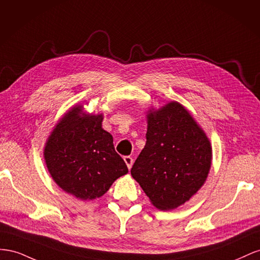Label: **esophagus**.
<instances>
[{
  "label": "esophagus",
  "mask_w": 260,
  "mask_h": 260,
  "mask_svg": "<svg viewBox=\"0 0 260 260\" xmlns=\"http://www.w3.org/2000/svg\"><path fill=\"white\" fill-rule=\"evenodd\" d=\"M124 161H125L126 166H127V168H128V169H131V168H132V166H133V162H134V160H133V158H132V157H129V155H126V157H124Z\"/></svg>",
  "instance_id": "34e87169"
}]
</instances>
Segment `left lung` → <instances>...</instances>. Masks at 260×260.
<instances>
[{
  "instance_id": "left-lung-1",
  "label": "left lung",
  "mask_w": 260,
  "mask_h": 260,
  "mask_svg": "<svg viewBox=\"0 0 260 260\" xmlns=\"http://www.w3.org/2000/svg\"><path fill=\"white\" fill-rule=\"evenodd\" d=\"M147 142L131 174L160 210L184 205L208 177L212 147L205 131L180 102L147 111Z\"/></svg>"
}]
</instances>
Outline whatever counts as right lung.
<instances>
[{
    "label": "right lung",
    "instance_id": "right-lung-1",
    "mask_svg": "<svg viewBox=\"0 0 260 260\" xmlns=\"http://www.w3.org/2000/svg\"><path fill=\"white\" fill-rule=\"evenodd\" d=\"M102 121V113H87L83 105L74 106L57 121L44 145L51 177L80 200L103 196L115 180L128 172Z\"/></svg>",
    "mask_w": 260,
    "mask_h": 260
}]
</instances>
